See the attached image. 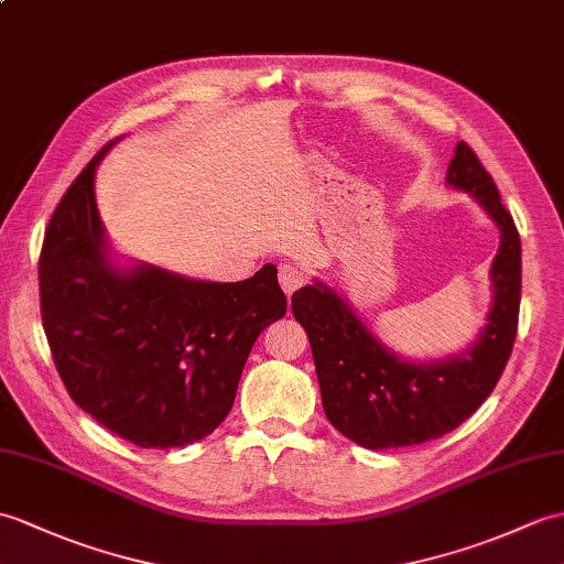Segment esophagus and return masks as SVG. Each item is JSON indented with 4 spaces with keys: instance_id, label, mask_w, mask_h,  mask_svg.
Listing matches in <instances>:
<instances>
[{
    "instance_id": "obj_1",
    "label": "esophagus",
    "mask_w": 564,
    "mask_h": 564,
    "mask_svg": "<svg viewBox=\"0 0 564 564\" xmlns=\"http://www.w3.org/2000/svg\"><path fill=\"white\" fill-rule=\"evenodd\" d=\"M310 279V273L305 267L295 264V261H283L279 269V283L285 291V295H293L300 285H305Z\"/></svg>"
}]
</instances>
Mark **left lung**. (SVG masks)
Wrapping results in <instances>:
<instances>
[{"label": "left lung", "mask_w": 564, "mask_h": 564, "mask_svg": "<svg viewBox=\"0 0 564 564\" xmlns=\"http://www.w3.org/2000/svg\"><path fill=\"white\" fill-rule=\"evenodd\" d=\"M447 187L466 192L500 230L490 264L492 303L474 341L432 360L403 358L379 338L348 300L322 279L293 293L305 326L329 423L365 449L437 440L490 397L514 346L521 300V242L488 170L464 141L447 167Z\"/></svg>", "instance_id": "left-lung-1"}]
</instances>
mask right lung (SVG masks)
I'll return each instance as SVG.
<instances>
[{"instance_id": "right-lung-1", "label": "right lung", "mask_w": 564, "mask_h": 564, "mask_svg": "<svg viewBox=\"0 0 564 564\" xmlns=\"http://www.w3.org/2000/svg\"><path fill=\"white\" fill-rule=\"evenodd\" d=\"M117 141L50 218L37 267L43 326L78 409L137 447H187L226 421L257 336L288 300L273 264L218 283L117 254L96 204V170Z\"/></svg>"}]
</instances>
